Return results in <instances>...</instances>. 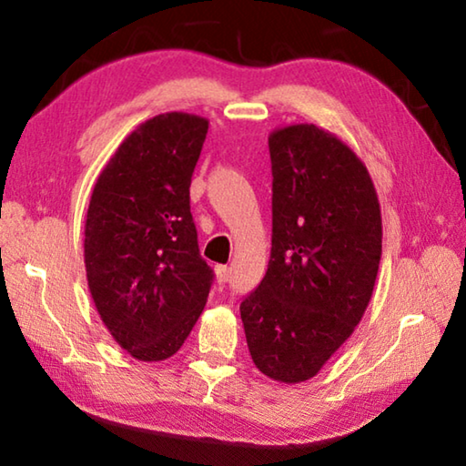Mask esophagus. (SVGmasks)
I'll return each mask as SVG.
<instances>
[{
	"mask_svg": "<svg viewBox=\"0 0 466 466\" xmlns=\"http://www.w3.org/2000/svg\"><path fill=\"white\" fill-rule=\"evenodd\" d=\"M216 278H218L219 283H228L232 278V269H230V267H226V265H218L216 267Z\"/></svg>",
	"mask_w": 466,
	"mask_h": 466,
	"instance_id": "34e87169",
	"label": "esophagus"
}]
</instances>
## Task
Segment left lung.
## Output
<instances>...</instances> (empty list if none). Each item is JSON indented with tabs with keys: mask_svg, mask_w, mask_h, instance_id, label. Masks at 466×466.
Here are the masks:
<instances>
[{
	"mask_svg": "<svg viewBox=\"0 0 466 466\" xmlns=\"http://www.w3.org/2000/svg\"><path fill=\"white\" fill-rule=\"evenodd\" d=\"M269 154L271 261L240 319L255 366L298 384L320 372L364 317L382 216L366 164L335 133L312 123L278 127Z\"/></svg>",
	"mask_w": 466,
	"mask_h": 466,
	"instance_id": "obj_1",
	"label": "left lung"
}]
</instances>
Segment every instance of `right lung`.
Listing matches in <instances>:
<instances>
[{
  "label": "right lung",
  "mask_w": 466,
  "mask_h": 466,
  "mask_svg": "<svg viewBox=\"0 0 466 466\" xmlns=\"http://www.w3.org/2000/svg\"><path fill=\"white\" fill-rule=\"evenodd\" d=\"M209 121L164 113L133 129L96 178L84 226L94 306L131 358L183 347L214 273L199 255L188 187Z\"/></svg>",
  "instance_id": "1"
}]
</instances>
